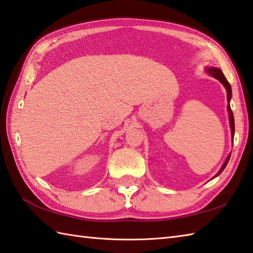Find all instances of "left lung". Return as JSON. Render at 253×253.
<instances>
[{
  "label": "left lung",
  "instance_id": "8db88e82",
  "mask_svg": "<svg viewBox=\"0 0 253 253\" xmlns=\"http://www.w3.org/2000/svg\"><path fill=\"white\" fill-rule=\"evenodd\" d=\"M206 73H208L209 75H211L212 77H214V79L218 80L221 84H223V86L226 88V91H227V101H228V106H227V110H228V113H229V125H230V128H231V136H233L234 138V135H235V120H234V115H233V111H231L230 109V105H229V101L231 99V87H230V84L228 83V81L226 80V77L224 76L223 72H221L218 68H206L205 69ZM230 158V154L227 156V158H226V161L224 162L223 166H221V168L219 169V171L216 173L215 177H217L218 174L221 173V171L225 169L226 165L228 164V161ZM213 177V178H215Z\"/></svg>",
  "mask_w": 253,
  "mask_h": 253
}]
</instances>
